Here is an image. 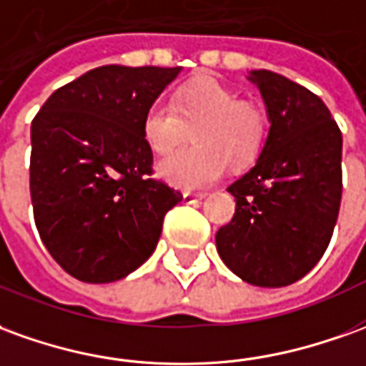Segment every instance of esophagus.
I'll list each match as a JSON object with an SVG mask.
<instances>
[{
	"instance_id": "obj_1",
	"label": "esophagus",
	"mask_w": 366,
	"mask_h": 366,
	"mask_svg": "<svg viewBox=\"0 0 366 366\" xmlns=\"http://www.w3.org/2000/svg\"><path fill=\"white\" fill-rule=\"evenodd\" d=\"M206 198V194H192V192H184V202L192 204V202H200Z\"/></svg>"
}]
</instances>
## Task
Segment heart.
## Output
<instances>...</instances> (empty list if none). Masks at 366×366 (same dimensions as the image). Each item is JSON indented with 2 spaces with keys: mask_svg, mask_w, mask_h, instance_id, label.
I'll return each instance as SVG.
<instances>
[{
  "mask_svg": "<svg viewBox=\"0 0 366 366\" xmlns=\"http://www.w3.org/2000/svg\"><path fill=\"white\" fill-rule=\"evenodd\" d=\"M142 139L158 157H168L190 139L196 144L160 162L166 182L184 190L204 188L232 168L254 164L267 137V112L218 79L200 76L178 86L172 107L154 101L140 121Z\"/></svg>",
  "mask_w": 366,
  "mask_h": 366,
  "instance_id": "heart-1",
  "label": "heart"
}]
</instances>
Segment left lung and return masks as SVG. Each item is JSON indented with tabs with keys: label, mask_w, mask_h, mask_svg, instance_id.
I'll return each instance as SVG.
<instances>
[{
	"label": "left lung",
	"mask_w": 366,
	"mask_h": 366,
	"mask_svg": "<svg viewBox=\"0 0 366 366\" xmlns=\"http://www.w3.org/2000/svg\"><path fill=\"white\" fill-rule=\"evenodd\" d=\"M267 107L269 134L255 166L227 192L236 214L216 247L237 277L285 287L307 275L333 236L341 192L343 137L325 103L272 71H252Z\"/></svg>",
	"instance_id": "obj_1"
}]
</instances>
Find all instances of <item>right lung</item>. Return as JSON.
<instances>
[{"label": "right lung", "instance_id": "obj_1", "mask_svg": "<svg viewBox=\"0 0 366 366\" xmlns=\"http://www.w3.org/2000/svg\"><path fill=\"white\" fill-rule=\"evenodd\" d=\"M180 67L104 65L57 89L31 122L33 216L79 281L122 280L157 249L182 194L152 176L140 121Z\"/></svg>", "mask_w": 366, "mask_h": 366}]
</instances>
